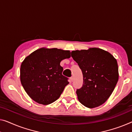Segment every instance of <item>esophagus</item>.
<instances>
[{
  "mask_svg": "<svg viewBox=\"0 0 132 132\" xmlns=\"http://www.w3.org/2000/svg\"><path fill=\"white\" fill-rule=\"evenodd\" d=\"M70 81H73V76H72L71 78H70Z\"/></svg>",
  "mask_w": 132,
  "mask_h": 132,
  "instance_id": "obj_1",
  "label": "esophagus"
}]
</instances>
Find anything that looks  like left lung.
<instances>
[{
	"label": "left lung",
	"instance_id": "8db88e82",
	"mask_svg": "<svg viewBox=\"0 0 132 132\" xmlns=\"http://www.w3.org/2000/svg\"><path fill=\"white\" fill-rule=\"evenodd\" d=\"M71 56L83 74V86L76 91L78 100L90 109L102 105L111 95L119 79L116 59L109 52L97 47L73 50Z\"/></svg>",
	"mask_w": 132,
	"mask_h": 132
}]
</instances>
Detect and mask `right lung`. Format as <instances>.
<instances>
[{"label": "right lung", "instance_id": "obj_1", "mask_svg": "<svg viewBox=\"0 0 132 132\" xmlns=\"http://www.w3.org/2000/svg\"><path fill=\"white\" fill-rule=\"evenodd\" d=\"M69 50L46 47L37 49L21 65L20 80L25 92L37 103L48 105L56 101L69 84L62 75L61 61L70 57Z\"/></svg>", "mask_w": 132, "mask_h": 132}]
</instances>
